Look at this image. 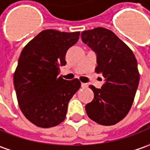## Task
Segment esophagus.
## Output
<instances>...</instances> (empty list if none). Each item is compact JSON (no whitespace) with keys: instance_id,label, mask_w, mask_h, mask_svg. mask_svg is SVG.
<instances>
[{"instance_id":"34e87169","label":"esophagus","mask_w":150,"mask_h":150,"mask_svg":"<svg viewBox=\"0 0 150 150\" xmlns=\"http://www.w3.org/2000/svg\"><path fill=\"white\" fill-rule=\"evenodd\" d=\"M81 86H82V88H87L88 85L86 83H81Z\"/></svg>"}]
</instances>
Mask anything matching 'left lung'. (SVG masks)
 Wrapping results in <instances>:
<instances>
[{
  "label": "left lung",
  "mask_w": 150,
  "mask_h": 150,
  "mask_svg": "<svg viewBox=\"0 0 150 150\" xmlns=\"http://www.w3.org/2000/svg\"><path fill=\"white\" fill-rule=\"evenodd\" d=\"M81 40L96 53V71L102 73L105 84L94 85V100L85 105L88 116L102 125L122 120L131 108L139 81L135 56L131 50L110 30L97 27L81 33Z\"/></svg>",
  "instance_id": "left-lung-1"
}]
</instances>
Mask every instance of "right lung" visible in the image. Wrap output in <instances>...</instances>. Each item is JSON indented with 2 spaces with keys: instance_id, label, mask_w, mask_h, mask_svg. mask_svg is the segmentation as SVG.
<instances>
[{
  "instance_id": "1",
  "label": "right lung",
  "mask_w": 150,
  "mask_h": 150,
  "mask_svg": "<svg viewBox=\"0 0 150 150\" xmlns=\"http://www.w3.org/2000/svg\"><path fill=\"white\" fill-rule=\"evenodd\" d=\"M80 31L45 30L22 50L14 74L19 106L35 125L50 128L65 120L70 100L80 88L78 79L64 80L59 66L65 54L78 41Z\"/></svg>"
}]
</instances>
